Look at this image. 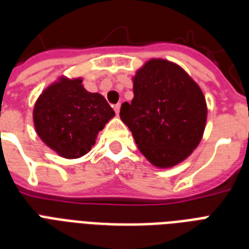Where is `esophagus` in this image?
Returning <instances> with one entry per match:
<instances>
[{"instance_id":"esophagus-1","label":"esophagus","mask_w":249,"mask_h":249,"mask_svg":"<svg viewBox=\"0 0 249 249\" xmlns=\"http://www.w3.org/2000/svg\"><path fill=\"white\" fill-rule=\"evenodd\" d=\"M112 107H113V109H115L116 115H119V111H120V103H117V105H113Z\"/></svg>"}]
</instances>
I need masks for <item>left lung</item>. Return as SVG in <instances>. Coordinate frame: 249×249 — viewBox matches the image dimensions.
Returning a JSON list of instances; mask_svg holds the SVG:
<instances>
[{
	"label": "left lung",
	"instance_id": "left-lung-1",
	"mask_svg": "<svg viewBox=\"0 0 249 249\" xmlns=\"http://www.w3.org/2000/svg\"><path fill=\"white\" fill-rule=\"evenodd\" d=\"M133 93L120 117L141 152L160 168L185 160L200 142L207 120L197 84L177 64L151 59L134 76Z\"/></svg>",
	"mask_w": 249,
	"mask_h": 249
}]
</instances>
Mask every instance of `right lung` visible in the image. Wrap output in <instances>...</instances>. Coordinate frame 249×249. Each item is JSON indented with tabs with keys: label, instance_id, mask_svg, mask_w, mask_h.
Masks as SVG:
<instances>
[{
	"label": "right lung",
	"instance_id": "obj_1",
	"mask_svg": "<svg viewBox=\"0 0 249 249\" xmlns=\"http://www.w3.org/2000/svg\"><path fill=\"white\" fill-rule=\"evenodd\" d=\"M81 83V79H60L41 94L33 109L37 134L67 159L85 155L115 115L103 95L86 91Z\"/></svg>",
	"mask_w": 249,
	"mask_h": 249
}]
</instances>
